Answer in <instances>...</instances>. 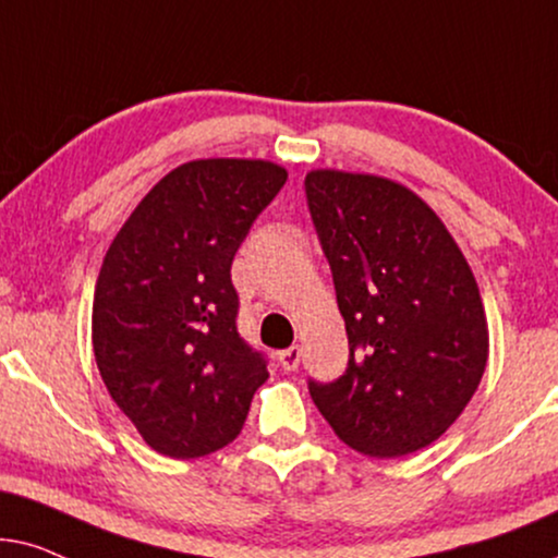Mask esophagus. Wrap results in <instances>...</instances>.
<instances>
[{
  "label": "esophagus",
  "instance_id": "1",
  "mask_svg": "<svg viewBox=\"0 0 558 558\" xmlns=\"http://www.w3.org/2000/svg\"><path fill=\"white\" fill-rule=\"evenodd\" d=\"M278 362H280V367L286 369V373H293V369L301 365V347L293 344V347L283 349V352L278 354Z\"/></svg>",
  "mask_w": 558,
  "mask_h": 558
}]
</instances>
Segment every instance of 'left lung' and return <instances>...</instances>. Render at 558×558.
<instances>
[{
    "label": "left lung",
    "instance_id": "left-lung-1",
    "mask_svg": "<svg viewBox=\"0 0 558 558\" xmlns=\"http://www.w3.org/2000/svg\"><path fill=\"white\" fill-rule=\"evenodd\" d=\"M306 196L344 316L349 365L311 398L347 447L403 457L470 403L489 354L472 267L430 206L373 173L316 168Z\"/></svg>",
    "mask_w": 558,
    "mask_h": 558
}]
</instances>
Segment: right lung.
<instances>
[{
    "label": "right lung",
    "instance_id": "right-lung-1",
    "mask_svg": "<svg viewBox=\"0 0 558 558\" xmlns=\"http://www.w3.org/2000/svg\"><path fill=\"white\" fill-rule=\"evenodd\" d=\"M286 178L259 158L183 162L109 244L92 308L96 367L158 454L196 459L232 444L270 377L236 331L229 270Z\"/></svg>",
    "mask_w": 558,
    "mask_h": 558
}]
</instances>
